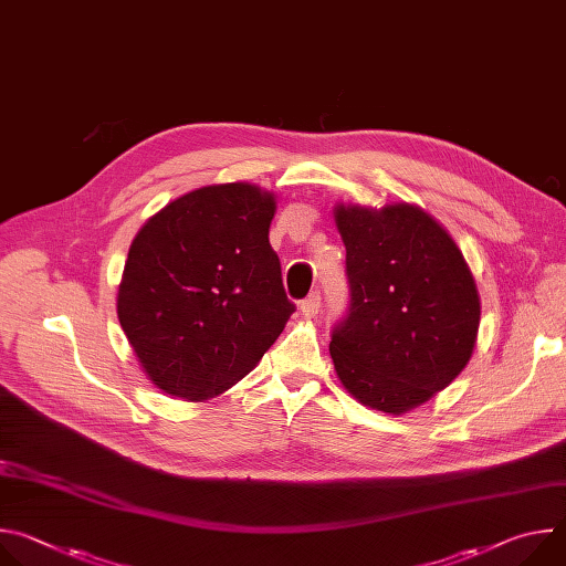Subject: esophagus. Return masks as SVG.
Returning <instances> with one entry per match:
<instances>
[{
	"instance_id": "1",
	"label": "esophagus",
	"mask_w": 566,
	"mask_h": 566,
	"mask_svg": "<svg viewBox=\"0 0 566 566\" xmlns=\"http://www.w3.org/2000/svg\"><path fill=\"white\" fill-rule=\"evenodd\" d=\"M300 311H302V315H306V317H313V315H317V311H319V291H313V293H308V295L302 300V304H300Z\"/></svg>"
}]
</instances>
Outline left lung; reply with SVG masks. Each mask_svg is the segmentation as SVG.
Wrapping results in <instances>:
<instances>
[{
	"instance_id": "1",
	"label": "left lung",
	"mask_w": 566,
	"mask_h": 566,
	"mask_svg": "<svg viewBox=\"0 0 566 566\" xmlns=\"http://www.w3.org/2000/svg\"><path fill=\"white\" fill-rule=\"evenodd\" d=\"M349 306L332 332L340 382L363 406L408 412L472 356L479 295L452 237L423 210L338 206Z\"/></svg>"
}]
</instances>
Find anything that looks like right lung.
Instances as JSON below:
<instances>
[{
    "label": "right lung",
    "instance_id": "right-lung-1",
    "mask_svg": "<svg viewBox=\"0 0 566 566\" xmlns=\"http://www.w3.org/2000/svg\"><path fill=\"white\" fill-rule=\"evenodd\" d=\"M273 214V195L255 186H208L168 203L134 237L118 319L158 389L212 398L284 332L295 304L269 244Z\"/></svg>",
    "mask_w": 566,
    "mask_h": 566
}]
</instances>
